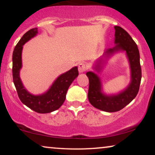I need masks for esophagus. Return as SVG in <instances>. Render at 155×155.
Returning <instances> with one entry per match:
<instances>
[{"instance_id":"esophagus-1","label":"esophagus","mask_w":155,"mask_h":155,"mask_svg":"<svg viewBox=\"0 0 155 155\" xmlns=\"http://www.w3.org/2000/svg\"><path fill=\"white\" fill-rule=\"evenodd\" d=\"M87 70V67L85 63H80L79 65H78V71L80 73H83Z\"/></svg>"}]
</instances>
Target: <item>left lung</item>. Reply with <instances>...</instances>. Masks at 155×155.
I'll return each mask as SVG.
<instances>
[{
  "label": "left lung",
  "mask_w": 155,
  "mask_h": 155,
  "mask_svg": "<svg viewBox=\"0 0 155 155\" xmlns=\"http://www.w3.org/2000/svg\"><path fill=\"white\" fill-rule=\"evenodd\" d=\"M115 47L109 48L107 53H113L116 51H126L128 57L131 68V82L124 92L118 95L106 96L101 92V83L99 78L92 72L86 73L89 78L88 99L91 104L97 109L107 112H115L131 102L136 97L141 82L142 71L140 63V54L137 44L130 35L122 27L115 26ZM99 67L97 65V68Z\"/></svg>",
  "instance_id": "1"
}]
</instances>
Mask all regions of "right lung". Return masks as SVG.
<instances>
[{"label":"right lung","mask_w":155,"mask_h":155,"mask_svg":"<svg viewBox=\"0 0 155 155\" xmlns=\"http://www.w3.org/2000/svg\"><path fill=\"white\" fill-rule=\"evenodd\" d=\"M37 33V28L29 29L22 36L15 47L12 54V79L20 101L37 113L46 114L56 111L61 107L70 85L78 77V70L77 67H74L59 76L45 94L39 96L29 94L23 87L19 73L22 68V46Z\"/></svg>","instance_id":"obj_1"}]
</instances>
